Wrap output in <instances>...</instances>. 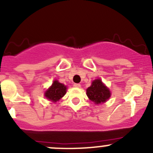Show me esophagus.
<instances>
[{"mask_svg": "<svg viewBox=\"0 0 153 153\" xmlns=\"http://www.w3.org/2000/svg\"><path fill=\"white\" fill-rule=\"evenodd\" d=\"M73 86H75V87L79 88L80 86H81V84H74V85H73Z\"/></svg>", "mask_w": 153, "mask_h": 153, "instance_id": "esophagus-1", "label": "esophagus"}]
</instances>
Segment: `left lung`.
I'll list each match as a JSON object with an SVG mask.
<instances>
[{
    "label": "left lung",
    "instance_id": "left-lung-1",
    "mask_svg": "<svg viewBox=\"0 0 153 153\" xmlns=\"http://www.w3.org/2000/svg\"><path fill=\"white\" fill-rule=\"evenodd\" d=\"M86 95L91 101L99 104L105 102L110 97V92L101 79H96L92 81V85L86 89Z\"/></svg>",
    "mask_w": 153,
    "mask_h": 153
}]
</instances>
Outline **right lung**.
<instances>
[{"mask_svg": "<svg viewBox=\"0 0 153 153\" xmlns=\"http://www.w3.org/2000/svg\"><path fill=\"white\" fill-rule=\"evenodd\" d=\"M67 86L61 84L58 81H55L52 86L45 92V96L50 101L56 102L61 99L66 94Z\"/></svg>", "mask_w": 153, "mask_h": 153, "instance_id": "add662e5", "label": "right lung"}]
</instances>
